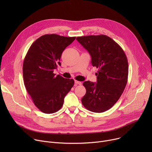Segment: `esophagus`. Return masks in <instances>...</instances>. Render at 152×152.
<instances>
[{"mask_svg": "<svg viewBox=\"0 0 152 152\" xmlns=\"http://www.w3.org/2000/svg\"><path fill=\"white\" fill-rule=\"evenodd\" d=\"M75 85H81V84H82V83H81V82L76 81V80L75 81Z\"/></svg>", "mask_w": 152, "mask_h": 152, "instance_id": "esophagus-1", "label": "esophagus"}]
</instances>
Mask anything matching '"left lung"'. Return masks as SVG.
<instances>
[{
	"label": "left lung",
	"mask_w": 152,
	"mask_h": 152,
	"mask_svg": "<svg viewBox=\"0 0 152 152\" xmlns=\"http://www.w3.org/2000/svg\"><path fill=\"white\" fill-rule=\"evenodd\" d=\"M76 39L90 53L92 66L99 69L95 73L97 83L89 81L83 83L86 93L82 103L92 112H104L120 98L127 84L126 55L120 45L106 35L81 36Z\"/></svg>",
	"instance_id": "8db88e82"
}]
</instances>
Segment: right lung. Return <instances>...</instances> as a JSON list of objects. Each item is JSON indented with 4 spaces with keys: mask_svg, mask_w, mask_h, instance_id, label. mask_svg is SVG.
Segmentation results:
<instances>
[{
    "mask_svg": "<svg viewBox=\"0 0 152 152\" xmlns=\"http://www.w3.org/2000/svg\"><path fill=\"white\" fill-rule=\"evenodd\" d=\"M75 38L43 35L32 44L24 59V84L35 106L44 113L58 111L75 84L74 79L55 76L53 71L61 65L62 52Z\"/></svg>",
    "mask_w": 152,
    "mask_h": 152,
    "instance_id": "right-lung-1",
    "label": "right lung"
}]
</instances>
